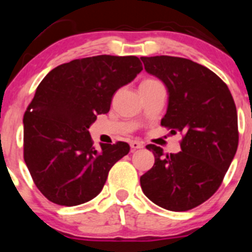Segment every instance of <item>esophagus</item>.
<instances>
[{
    "mask_svg": "<svg viewBox=\"0 0 252 252\" xmlns=\"http://www.w3.org/2000/svg\"><path fill=\"white\" fill-rule=\"evenodd\" d=\"M130 147H131V150H138V149H142V147H144V142L134 140V141H131V142H130Z\"/></svg>",
    "mask_w": 252,
    "mask_h": 252,
    "instance_id": "obj_1",
    "label": "esophagus"
}]
</instances>
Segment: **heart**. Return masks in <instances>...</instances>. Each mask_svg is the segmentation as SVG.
Returning a JSON list of instances; mask_svg holds the SVG:
<instances>
[{"label":"heart","mask_w":252,"mask_h":252,"mask_svg":"<svg viewBox=\"0 0 252 252\" xmlns=\"http://www.w3.org/2000/svg\"><path fill=\"white\" fill-rule=\"evenodd\" d=\"M154 81H156V80H154V79H146V80L142 81L141 84H149V83H154Z\"/></svg>","instance_id":"1"}]
</instances>
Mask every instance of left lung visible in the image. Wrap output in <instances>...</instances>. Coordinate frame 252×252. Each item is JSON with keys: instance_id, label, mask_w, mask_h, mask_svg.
Instances as JSON below:
<instances>
[{"instance_id": "left-lung-1", "label": "left lung", "mask_w": 252, "mask_h": 252, "mask_svg": "<svg viewBox=\"0 0 252 252\" xmlns=\"http://www.w3.org/2000/svg\"><path fill=\"white\" fill-rule=\"evenodd\" d=\"M145 70L168 91V107L161 124L184 134L182 151L164 155L156 145L155 164L140 178L144 194L159 207L191 210L210 199L238 149V114L229 89L217 74L187 58L141 57Z\"/></svg>"}]
</instances>
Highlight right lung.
<instances>
[{
	"mask_svg": "<svg viewBox=\"0 0 252 252\" xmlns=\"http://www.w3.org/2000/svg\"><path fill=\"white\" fill-rule=\"evenodd\" d=\"M142 70L135 56L101 55L64 63L42 79L24 113V161L37 189L61 206L97 196L129 145L101 144L89 128L110 111L112 97Z\"/></svg>",
	"mask_w": 252,
	"mask_h": 252,
	"instance_id": "1",
	"label": "right lung"
}]
</instances>
